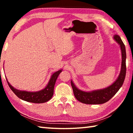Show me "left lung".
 <instances>
[{"label": "left lung", "instance_id": "1", "mask_svg": "<svg viewBox=\"0 0 133 133\" xmlns=\"http://www.w3.org/2000/svg\"><path fill=\"white\" fill-rule=\"evenodd\" d=\"M113 39L120 46L121 52V70L118 77L111 85L105 88L89 91H83L78 89L71 80V85L73 90L74 95L79 102L87 104H103L110 100L122 86L126 74L125 48L122 40L118 35H114Z\"/></svg>", "mask_w": 133, "mask_h": 133}]
</instances>
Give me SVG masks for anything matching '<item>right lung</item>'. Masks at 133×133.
Instances as JSON below:
<instances>
[{
  "instance_id": "obj_1",
  "label": "right lung",
  "mask_w": 133,
  "mask_h": 133,
  "mask_svg": "<svg viewBox=\"0 0 133 133\" xmlns=\"http://www.w3.org/2000/svg\"><path fill=\"white\" fill-rule=\"evenodd\" d=\"M63 69L55 72L51 76L48 84L43 89L37 91H28L26 90H20L15 89L8 82L7 77H6L9 86L16 95L19 98L28 102L33 103H43L48 102L53 97L54 93V88L56 80L58 75L62 71Z\"/></svg>"
}]
</instances>
